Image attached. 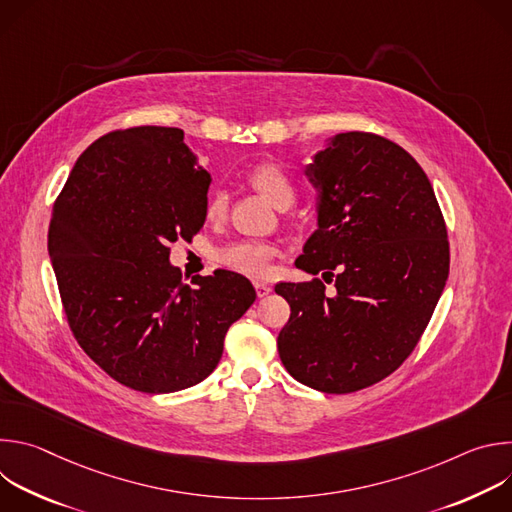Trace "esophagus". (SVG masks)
<instances>
[{
	"mask_svg": "<svg viewBox=\"0 0 512 512\" xmlns=\"http://www.w3.org/2000/svg\"><path fill=\"white\" fill-rule=\"evenodd\" d=\"M255 291H257L259 298H265V296L271 294V285L265 283V281H255Z\"/></svg>",
	"mask_w": 512,
	"mask_h": 512,
	"instance_id": "1",
	"label": "esophagus"
}]
</instances>
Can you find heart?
I'll return each instance as SVG.
<instances>
[{
    "label": "heart",
    "mask_w": 512,
    "mask_h": 512,
    "mask_svg": "<svg viewBox=\"0 0 512 512\" xmlns=\"http://www.w3.org/2000/svg\"><path fill=\"white\" fill-rule=\"evenodd\" d=\"M247 182L275 208H287L296 200V184L277 162H259L247 172ZM227 194L216 190L204 202V218L208 223H221L227 216ZM277 247L265 241H235L216 251V261L249 277H263L269 271Z\"/></svg>",
    "instance_id": "b5f03b06"
}]
</instances>
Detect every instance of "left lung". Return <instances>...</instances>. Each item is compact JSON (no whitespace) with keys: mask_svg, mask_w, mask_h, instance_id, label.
Listing matches in <instances>:
<instances>
[{"mask_svg":"<svg viewBox=\"0 0 512 512\" xmlns=\"http://www.w3.org/2000/svg\"><path fill=\"white\" fill-rule=\"evenodd\" d=\"M308 176L320 227L296 265L314 279L275 285L291 310L277 350L296 381L354 393L415 350L450 273L448 229L423 168L383 135H336Z\"/></svg>","mask_w":512,"mask_h":512,"instance_id":"left-lung-1","label":"left lung"}]
</instances>
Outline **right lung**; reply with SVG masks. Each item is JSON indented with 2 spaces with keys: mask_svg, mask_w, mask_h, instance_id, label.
<instances>
[{
  "mask_svg": "<svg viewBox=\"0 0 512 512\" xmlns=\"http://www.w3.org/2000/svg\"><path fill=\"white\" fill-rule=\"evenodd\" d=\"M194 164L178 127L115 129L81 154L52 204L48 253L68 328L97 367L141 393L204 381L255 302L241 273L186 283L168 261L204 223L210 174Z\"/></svg>",
  "mask_w": 512,
  "mask_h": 512,
  "instance_id": "right-lung-1",
  "label": "right lung"
}]
</instances>
